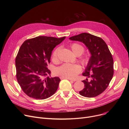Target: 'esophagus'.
Returning a JSON list of instances; mask_svg holds the SVG:
<instances>
[{"label": "esophagus", "instance_id": "esophagus-1", "mask_svg": "<svg viewBox=\"0 0 129 129\" xmlns=\"http://www.w3.org/2000/svg\"><path fill=\"white\" fill-rule=\"evenodd\" d=\"M60 78L61 79H63L66 78V79H69V80H72V81H73V82H75V80H73V79H71V78H64V77H60Z\"/></svg>", "mask_w": 129, "mask_h": 129}]
</instances>
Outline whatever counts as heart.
Instances as JSON below:
<instances>
[{"mask_svg":"<svg viewBox=\"0 0 129 129\" xmlns=\"http://www.w3.org/2000/svg\"><path fill=\"white\" fill-rule=\"evenodd\" d=\"M70 47L73 52L77 56L81 55L85 51L84 47L77 43H72ZM59 50V47H57L52 53V58L54 62H57L58 60ZM89 62V58L88 57H83L81 59V62L85 65H87ZM81 71L82 67L78 64H64L57 67L55 70V73L56 75L60 77L73 79L76 77Z\"/></svg>","mask_w":129,"mask_h":129,"instance_id":"heart-1","label":"heart"}]
</instances>
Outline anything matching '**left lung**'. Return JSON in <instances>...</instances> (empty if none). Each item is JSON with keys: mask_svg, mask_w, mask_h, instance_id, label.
Wrapping results in <instances>:
<instances>
[{"mask_svg": "<svg viewBox=\"0 0 129 129\" xmlns=\"http://www.w3.org/2000/svg\"><path fill=\"white\" fill-rule=\"evenodd\" d=\"M70 39L84 43L91 54L83 73V76L91 80L82 81L85 88L79 94L88 98L96 97L106 89L112 78L114 71L112 54L104 40L91 34L82 33Z\"/></svg>", "mask_w": 129, "mask_h": 129, "instance_id": "8db88e82", "label": "left lung"}]
</instances>
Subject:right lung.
Here are the masks:
<instances>
[{
  "label": "right lung",
  "instance_id": "right-lung-1",
  "mask_svg": "<svg viewBox=\"0 0 129 129\" xmlns=\"http://www.w3.org/2000/svg\"><path fill=\"white\" fill-rule=\"evenodd\" d=\"M65 39L40 36L25 40L20 46L15 60L16 77L27 96L42 100L56 91L60 80L46 77L51 74L47 64L54 47Z\"/></svg>",
  "mask_w": 129,
  "mask_h": 129
}]
</instances>
